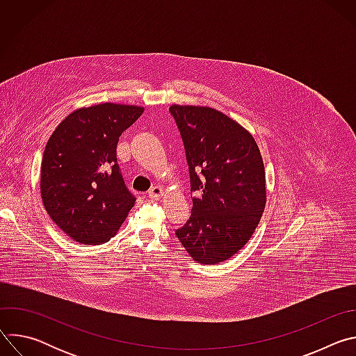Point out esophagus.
Listing matches in <instances>:
<instances>
[{"label": "esophagus", "mask_w": 356, "mask_h": 356, "mask_svg": "<svg viewBox=\"0 0 356 356\" xmlns=\"http://www.w3.org/2000/svg\"><path fill=\"white\" fill-rule=\"evenodd\" d=\"M147 194H149L150 198L159 200V198L163 195V188H162L161 186H155V187H152V188L147 191Z\"/></svg>", "instance_id": "esophagus-1"}]
</instances>
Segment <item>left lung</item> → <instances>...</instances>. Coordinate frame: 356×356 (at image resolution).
<instances>
[{"label":"left lung","instance_id":"8db88e82","mask_svg":"<svg viewBox=\"0 0 356 356\" xmlns=\"http://www.w3.org/2000/svg\"><path fill=\"white\" fill-rule=\"evenodd\" d=\"M180 131L190 175L191 216L176 231L198 264L227 261L255 232L266 204L265 166L253 136L221 111L169 108Z\"/></svg>","mask_w":356,"mask_h":356}]
</instances>
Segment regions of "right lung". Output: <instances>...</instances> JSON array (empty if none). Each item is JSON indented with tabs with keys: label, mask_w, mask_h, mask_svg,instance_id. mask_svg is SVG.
<instances>
[{
	"label": "right lung",
	"mask_w": 356,
	"mask_h": 356,
	"mask_svg": "<svg viewBox=\"0 0 356 356\" xmlns=\"http://www.w3.org/2000/svg\"><path fill=\"white\" fill-rule=\"evenodd\" d=\"M142 107L104 103L69 114L49 138L40 166L43 206L72 239L98 245L135 204L117 163V143Z\"/></svg>",
	"instance_id": "1"
}]
</instances>
